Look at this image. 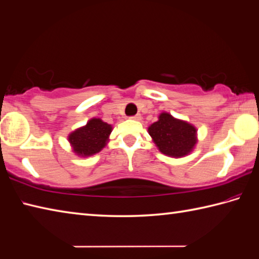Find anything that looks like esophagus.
<instances>
[{"instance_id":"1","label":"esophagus","mask_w":259,"mask_h":259,"mask_svg":"<svg viewBox=\"0 0 259 259\" xmlns=\"http://www.w3.org/2000/svg\"><path fill=\"white\" fill-rule=\"evenodd\" d=\"M131 119H134V120H141L142 119V116L140 114H137V115H135V116H132L131 117Z\"/></svg>"}]
</instances>
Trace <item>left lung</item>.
<instances>
[{"label": "left lung", "instance_id": "1", "mask_svg": "<svg viewBox=\"0 0 259 259\" xmlns=\"http://www.w3.org/2000/svg\"><path fill=\"white\" fill-rule=\"evenodd\" d=\"M148 134L160 153L173 158L187 156L198 142L197 130L193 124L167 112L160 113L158 120L148 126Z\"/></svg>", "mask_w": 259, "mask_h": 259}]
</instances>
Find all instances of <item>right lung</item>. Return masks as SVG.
<instances>
[{"instance_id":"obj_1","label":"right lung","mask_w":259,"mask_h":259,"mask_svg":"<svg viewBox=\"0 0 259 259\" xmlns=\"http://www.w3.org/2000/svg\"><path fill=\"white\" fill-rule=\"evenodd\" d=\"M112 125L101 118H91L86 125L73 131L67 136L73 153L79 157H89L101 152L110 141Z\"/></svg>"}]
</instances>
